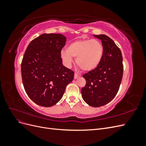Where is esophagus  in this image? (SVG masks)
I'll list each match as a JSON object with an SVG mask.
<instances>
[{
  "instance_id": "34e87169",
  "label": "esophagus",
  "mask_w": 146,
  "mask_h": 146,
  "mask_svg": "<svg viewBox=\"0 0 146 146\" xmlns=\"http://www.w3.org/2000/svg\"><path fill=\"white\" fill-rule=\"evenodd\" d=\"M79 77H80V76H78V74H74V79H77V78H78Z\"/></svg>"
}]
</instances>
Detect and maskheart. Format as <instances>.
Segmentation results:
<instances>
[{"label":"heart","instance_id":"obj_1","mask_svg":"<svg viewBox=\"0 0 146 146\" xmlns=\"http://www.w3.org/2000/svg\"><path fill=\"white\" fill-rule=\"evenodd\" d=\"M104 54L102 42L97 39H80L70 43L66 50L61 52L64 64L70 66L72 58H76V64L83 71H93L100 64Z\"/></svg>","mask_w":146,"mask_h":146}]
</instances>
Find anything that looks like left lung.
Returning <instances> with one entry per match:
<instances>
[{"mask_svg": "<svg viewBox=\"0 0 146 146\" xmlns=\"http://www.w3.org/2000/svg\"><path fill=\"white\" fill-rule=\"evenodd\" d=\"M94 36L101 40L104 54L98 67L83 76L86 83L81 92L82 98L87 104L99 107L107 104L116 96L123 69L121 51L112 39L105 35Z\"/></svg>", "mask_w": 146, "mask_h": 146, "instance_id": "8db88e82", "label": "left lung"}]
</instances>
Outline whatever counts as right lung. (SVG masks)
<instances>
[{"label": "right lung", "instance_id": "1", "mask_svg": "<svg viewBox=\"0 0 146 146\" xmlns=\"http://www.w3.org/2000/svg\"><path fill=\"white\" fill-rule=\"evenodd\" d=\"M66 38L44 33L30 42L21 63L25 91L35 104L49 107L62 98L74 72L63 65L61 50Z\"/></svg>", "mask_w": 146, "mask_h": 146}]
</instances>
